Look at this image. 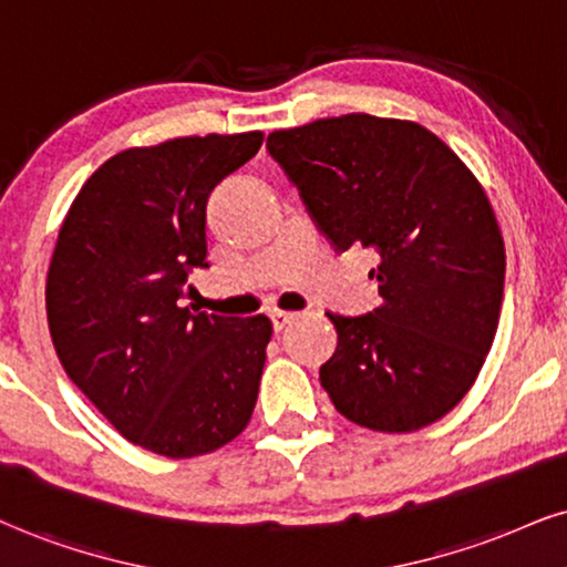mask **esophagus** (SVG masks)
<instances>
[{
    "instance_id": "1",
    "label": "esophagus",
    "mask_w": 567,
    "mask_h": 567,
    "mask_svg": "<svg viewBox=\"0 0 567 567\" xmlns=\"http://www.w3.org/2000/svg\"><path fill=\"white\" fill-rule=\"evenodd\" d=\"M295 320V312H284V310H272L270 312V323H272V331H284L286 326Z\"/></svg>"
}]
</instances>
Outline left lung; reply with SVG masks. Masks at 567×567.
Masks as SVG:
<instances>
[{
  "label": "left lung",
  "instance_id": "left-lung-1",
  "mask_svg": "<svg viewBox=\"0 0 567 567\" xmlns=\"http://www.w3.org/2000/svg\"><path fill=\"white\" fill-rule=\"evenodd\" d=\"M268 152L331 247L379 255L381 307L328 312L339 333L320 386L373 431L408 433L467 394L497 333L505 241L484 188L410 121L341 115L276 131Z\"/></svg>",
  "mask_w": 567,
  "mask_h": 567
}]
</instances>
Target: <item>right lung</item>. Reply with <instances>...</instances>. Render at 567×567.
<instances>
[{"instance_id": "1", "label": "right lung", "mask_w": 567, "mask_h": 567, "mask_svg": "<svg viewBox=\"0 0 567 567\" xmlns=\"http://www.w3.org/2000/svg\"><path fill=\"white\" fill-rule=\"evenodd\" d=\"M262 134L184 136L125 150L68 209L47 276L58 358L128 442L197 457L247 429L260 391L265 316L181 307L207 265V199L257 155Z\"/></svg>"}]
</instances>
